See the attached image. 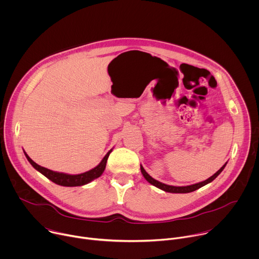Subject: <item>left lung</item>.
<instances>
[{"label": "left lung", "mask_w": 259, "mask_h": 259, "mask_svg": "<svg viewBox=\"0 0 259 259\" xmlns=\"http://www.w3.org/2000/svg\"><path fill=\"white\" fill-rule=\"evenodd\" d=\"M227 163L221 167L215 174H213L211 177H209L208 179L204 180V181H201V182H198V183H195V184H191V186H186V187H174V186H168V184H165L163 182H160L158 180H156L155 178H153L149 173H147L144 168L140 165V170H141V173L143 175V177L146 179L147 182H150L151 184H153V186H155L156 188L164 191V192H167V193H173V194H187V193H192L204 186H206V184L210 183L211 181H213L221 172H223V170L225 169Z\"/></svg>", "instance_id": "obj_1"}]
</instances>
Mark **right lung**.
Returning a JSON list of instances; mask_svg holds the SVG:
<instances>
[{"label":"right lung","mask_w":259,"mask_h":259,"mask_svg":"<svg viewBox=\"0 0 259 259\" xmlns=\"http://www.w3.org/2000/svg\"><path fill=\"white\" fill-rule=\"evenodd\" d=\"M112 151H113V149L107 152V154L103 157L101 162L96 167H94L93 169H91L89 171L81 173V174H66V173H62V172L52 171L50 169H47L45 167H42L36 163H34L27 156V154L25 152H24V155H25L27 161L31 164V166L35 170H38L40 173H42L48 179H50L54 183L58 184V186H62V187H81V186H85V184H87V183L91 182L92 180L98 178L103 173V171L105 169V166H106V161L108 159L109 154L112 153Z\"/></svg>","instance_id":"add662e5"}]
</instances>
